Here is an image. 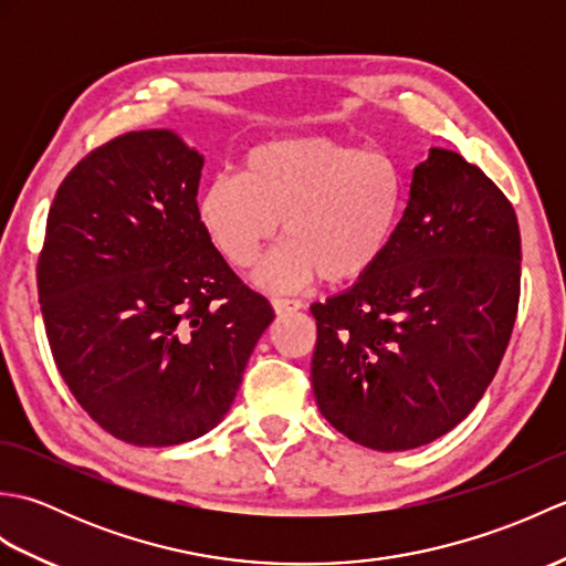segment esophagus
I'll return each mask as SVG.
<instances>
[{
	"mask_svg": "<svg viewBox=\"0 0 566 566\" xmlns=\"http://www.w3.org/2000/svg\"><path fill=\"white\" fill-rule=\"evenodd\" d=\"M302 306L304 304L298 302V298H280V296L272 298V308L276 314H292V311H298Z\"/></svg>",
	"mask_w": 566,
	"mask_h": 566,
	"instance_id": "esophagus-1",
	"label": "esophagus"
}]
</instances>
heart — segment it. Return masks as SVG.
Here are the masks:
<instances>
[{"mask_svg":"<svg viewBox=\"0 0 566 566\" xmlns=\"http://www.w3.org/2000/svg\"><path fill=\"white\" fill-rule=\"evenodd\" d=\"M406 209L401 165L331 136L260 143L243 155L240 175L221 172L201 187L197 219L209 243L233 268H248L282 219L284 240L255 282L296 290L363 280L387 255Z\"/></svg>","mask_w":566,"mask_h":566,"instance_id":"b5f03b06","label":"heart"}]
</instances>
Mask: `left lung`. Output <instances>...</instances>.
Wrapping results in <instances>:
<instances>
[{"label": "left lung", "mask_w": 566, "mask_h": 566, "mask_svg": "<svg viewBox=\"0 0 566 566\" xmlns=\"http://www.w3.org/2000/svg\"><path fill=\"white\" fill-rule=\"evenodd\" d=\"M518 298L521 231L511 201L462 155L430 148L384 260L311 306L318 411L379 452L438 440L494 379Z\"/></svg>", "instance_id": "obj_1"}]
</instances>
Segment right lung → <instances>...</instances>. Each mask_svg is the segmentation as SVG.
I'll list each match as a JSON object with an SVG mask.
<instances>
[{"instance_id":"obj_1","label":"right lung","mask_w":566,"mask_h":566,"mask_svg":"<svg viewBox=\"0 0 566 566\" xmlns=\"http://www.w3.org/2000/svg\"><path fill=\"white\" fill-rule=\"evenodd\" d=\"M203 155L175 130L118 136L72 167L48 213L39 302L77 403L140 448L223 420L274 311L197 219Z\"/></svg>"}]
</instances>
